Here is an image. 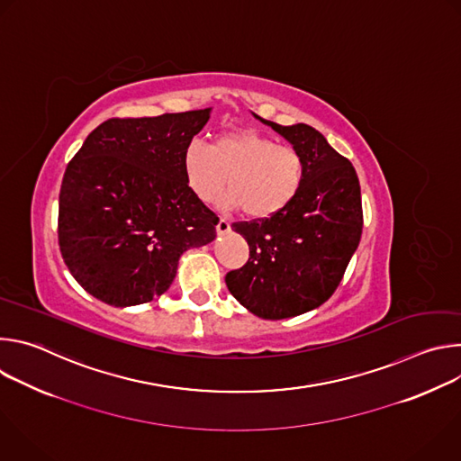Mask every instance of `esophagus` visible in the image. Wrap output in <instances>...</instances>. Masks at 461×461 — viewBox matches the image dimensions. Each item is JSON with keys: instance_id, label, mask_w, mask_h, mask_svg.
<instances>
[{"instance_id": "obj_1", "label": "esophagus", "mask_w": 461, "mask_h": 461, "mask_svg": "<svg viewBox=\"0 0 461 461\" xmlns=\"http://www.w3.org/2000/svg\"><path fill=\"white\" fill-rule=\"evenodd\" d=\"M230 230H231L230 222H228L226 219H219V222H217V233H219V235H224V233H228Z\"/></svg>"}]
</instances>
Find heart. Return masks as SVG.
Wrapping results in <instances>:
<instances>
[{
  "mask_svg": "<svg viewBox=\"0 0 461 461\" xmlns=\"http://www.w3.org/2000/svg\"><path fill=\"white\" fill-rule=\"evenodd\" d=\"M187 185L201 203L217 201L224 185L226 206L262 221L285 212L304 182V158L292 148L251 129L231 131L212 146L191 142L184 151Z\"/></svg>",
  "mask_w": 461,
  "mask_h": 461,
  "instance_id": "obj_1",
  "label": "heart"
}]
</instances>
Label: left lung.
I'll return each instance as SVG.
<instances>
[{"label": "left lung", "mask_w": 461, "mask_h": 461, "mask_svg": "<svg viewBox=\"0 0 461 461\" xmlns=\"http://www.w3.org/2000/svg\"><path fill=\"white\" fill-rule=\"evenodd\" d=\"M258 120L303 155L306 173L285 212L231 226L246 239L249 258L228 272L226 285L253 315L286 319L321 306L339 286L361 240V187L350 160L312 125Z\"/></svg>", "instance_id": "1"}]
</instances>
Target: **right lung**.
I'll use <instances>...</instances> for the list:
<instances>
[{
  "instance_id": "obj_1",
  "label": "right lung",
  "mask_w": 461,
  "mask_h": 461,
  "mask_svg": "<svg viewBox=\"0 0 461 461\" xmlns=\"http://www.w3.org/2000/svg\"><path fill=\"white\" fill-rule=\"evenodd\" d=\"M212 107L111 118L86 139L59 189L58 242L78 285L118 308L149 303L189 248L210 244L219 217L187 185L184 151Z\"/></svg>"
}]
</instances>
